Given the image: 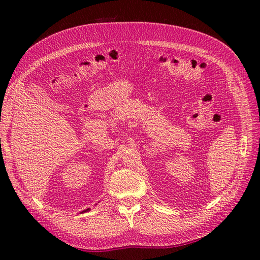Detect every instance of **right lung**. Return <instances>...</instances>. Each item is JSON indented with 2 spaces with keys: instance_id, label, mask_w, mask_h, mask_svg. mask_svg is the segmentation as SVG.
Returning <instances> with one entry per match:
<instances>
[{
  "instance_id": "add662e5",
  "label": "right lung",
  "mask_w": 260,
  "mask_h": 260,
  "mask_svg": "<svg viewBox=\"0 0 260 260\" xmlns=\"http://www.w3.org/2000/svg\"><path fill=\"white\" fill-rule=\"evenodd\" d=\"M86 210H88V209H86Z\"/></svg>"
}]
</instances>
